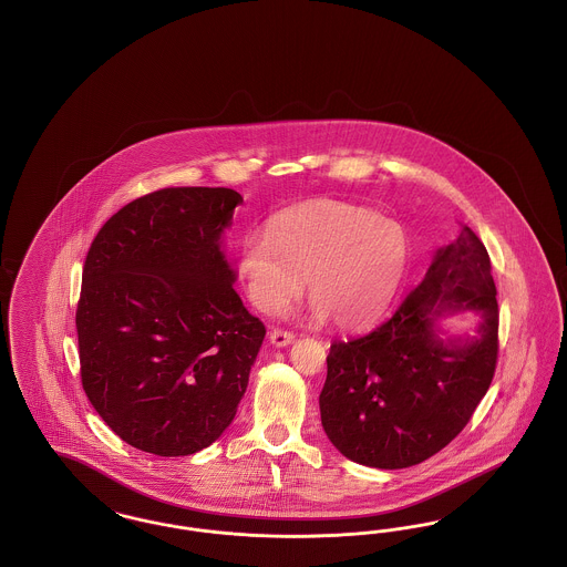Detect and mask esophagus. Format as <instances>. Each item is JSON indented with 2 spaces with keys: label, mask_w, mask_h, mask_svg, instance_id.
Returning <instances> with one entry per match:
<instances>
[{
  "label": "esophagus",
  "mask_w": 567,
  "mask_h": 567,
  "mask_svg": "<svg viewBox=\"0 0 567 567\" xmlns=\"http://www.w3.org/2000/svg\"><path fill=\"white\" fill-rule=\"evenodd\" d=\"M296 340V333L293 331H287V329H278L274 327L270 331V342L274 347H287Z\"/></svg>",
  "instance_id": "1"
}]
</instances>
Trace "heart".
<instances>
[{"label": "heart", "instance_id": "heart-1", "mask_svg": "<svg viewBox=\"0 0 567 567\" xmlns=\"http://www.w3.org/2000/svg\"><path fill=\"white\" fill-rule=\"evenodd\" d=\"M404 227L347 202L317 199L291 208L271 229L246 236L240 278L250 301L274 315L303 287L329 323L357 329L372 323L395 296L405 264Z\"/></svg>", "mask_w": 567, "mask_h": 567}]
</instances>
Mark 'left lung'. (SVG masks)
I'll list each match as a JSON object with an SVG mask.
<instances>
[{"label":"left lung","instance_id":"left-lung-1","mask_svg":"<svg viewBox=\"0 0 567 567\" xmlns=\"http://www.w3.org/2000/svg\"><path fill=\"white\" fill-rule=\"evenodd\" d=\"M495 296L485 244L463 225L389 321L331 344L319 398L331 444L344 457L380 470L416 465L451 444L495 374ZM463 309L482 315L480 336L440 341L434 319Z\"/></svg>","mask_w":567,"mask_h":567}]
</instances>
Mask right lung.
Segmentation results:
<instances>
[{
  "instance_id": "add662e5",
  "label": "right lung",
  "mask_w": 567,
  "mask_h": 567,
  "mask_svg": "<svg viewBox=\"0 0 567 567\" xmlns=\"http://www.w3.org/2000/svg\"><path fill=\"white\" fill-rule=\"evenodd\" d=\"M238 190L169 187L110 216L84 259L82 389L121 440L185 457L229 427L266 327L220 250Z\"/></svg>"
}]
</instances>
